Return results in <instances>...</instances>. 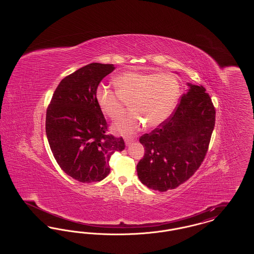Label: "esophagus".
I'll list each match as a JSON object with an SVG mask.
<instances>
[{
  "instance_id": "obj_1",
  "label": "esophagus",
  "mask_w": 254,
  "mask_h": 254,
  "mask_svg": "<svg viewBox=\"0 0 254 254\" xmlns=\"http://www.w3.org/2000/svg\"><path fill=\"white\" fill-rule=\"evenodd\" d=\"M125 142H126V145H131L134 142V138L130 137V136H126L125 137Z\"/></svg>"
}]
</instances>
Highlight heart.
Here are the masks:
<instances>
[{
	"label": "heart",
	"mask_w": 254,
	"mask_h": 254,
	"mask_svg": "<svg viewBox=\"0 0 254 254\" xmlns=\"http://www.w3.org/2000/svg\"><path fill=\"white\" fill-rule=\"evenodd\" d=\"M117 91L104 85L97 87V104L113 121L127 113V104L132 109L128 117L119 123V132H132L145 124L156 127L166 121L176 107L180 87L177 79L170 74L126 71L114 78Z\"/></svg>",
	"instance_id": "heart-1"
}]
</instances>
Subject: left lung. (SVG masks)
Here are the masks:
<instances>
[{"instance_id": "8db88e82", "label": "left lung", "mask_w": 254, "mask_h": 254, "mask_svg": "<svg viewBox=\"0 0 254 254\" xmlns=\"http://www.w3.org/2000/svg\"><path fill=\"white\" fill-rule=\"evenodd\" d=\"M172 114L139 139L145 155L137 174L147 188L167 191L188 181L205 157L215 125V108L203 85H191Z\"/></svg>"}]
</instances>
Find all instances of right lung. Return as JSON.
I'll return each mask as SVG.
<instances>
[{"instance_id":"1","label":"right lung","mask_w":254,"mask_h":254,"mask_svg":"<svg viewBox=\"0 0 254 254\" xmlns=\"http://www.w3.org/2000/svg\"><path fill=\"white\" fill-rule=\"evenodd\" d=\"M115 69L92 63L64 77L47 109L46 132L56 162L68 176L93 183L109 174V160L125 148L123 137L107 134L108 123L97 104V87Z\"/></svg>"}]
</instances>
